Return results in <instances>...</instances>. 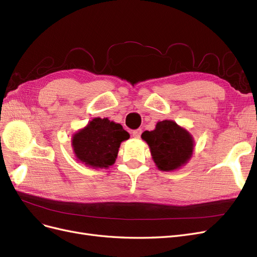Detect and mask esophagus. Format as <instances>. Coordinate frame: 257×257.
I'll list each match as a JSON object with an SVG mask.
<instances>
[{
	"instance_id": "obj_1",
	"label": "esophagus",
	"mask_w": 257,
	"mask_h": 257,
	"mask_svg": "<svg viewBox=\"0 0 257 257\" xmlns=\"http://www.w3.org/2000/svg\"><path fill=\"white\" fill-rule=\"evenodd\" d=\"M132 136H133L136 139H139V138H141V136H142V130L139 128V130L133 131V132H132Z\"/></svg>"
}]
</instances>
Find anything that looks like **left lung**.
Here are the masks:
<instances>
[{"instance_id":"left-lung-1","label":"left lung","mask_w":257,"mask_h":257,"mask_svg":"<svg viewBox=\"0 0 257 257\" xmlns=\"http://www.w3.org/2000/svg\"><path fill=\"white\" fill-rule=\"evenodd\" d=\"M142 138L150 148L152 160L162 172H174L184 166L194 152L193 136L173 121L163 120L153 131H145Z\"/></svg>"}]
</instances>
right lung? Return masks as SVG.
I'll use <instances>...</instances> for the list:
<instances>
[{
	"label": "right lung",
	"instance_id": "right-lung-1",
	"mask_svg": "<svg viewBox=\"0 0 257 257\" xmlns=\"http://www.w3.org/2000/svg\"><path fill=\"white\" fill-rule=\"evenodd\" d=\"M130 134L119 123L108 118L92 119L72 137V147L77 161L92 168H108L118 157L122 142Z\"/></svg>",
	"mask_w": 257,
	"mask_h": 257
}]
</instances>
